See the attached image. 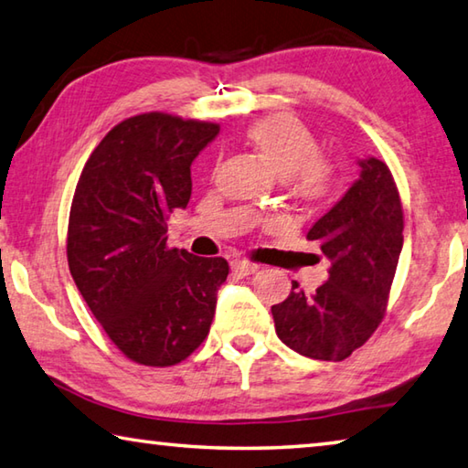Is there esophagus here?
Instances as JSON below:
<instances>
[{
	"instance_id": "34e87169",
	"label": "esophagus",
	"mask_w": 468,
	"mask_h": 468,
	"mask_svg": "<svg viewBox=\"0 0 468 468\" xmlns=\"http://www.w3.org/2000/svg\"><path fill=\"white\" fill-rule=\"evenodd\" d=\"M231 271L237 274V276H250L256 272V266L245 262V260H231Z\"/></svg>"
}]
</instances>
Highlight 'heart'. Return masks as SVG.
Returning <instances> with one entry per match:
<instances>
[{
  "label": "heart",
  "instance_id": "heart-1",
  "mask_svg": "<svg viewBox=\"0 0 468 468\" xmlns=\"http://www.w3.org/2000/svg\"><path fill=\"white\" fill-rule=\"evenodd\" d=\"M251 146L276 176L305 200H318L330 187L332 169L318 154L314 133L291 115L262 117L248 130Z\"/></svg>",
  "mask_w": 468,
  "mask_h": 468
}]
</instances>
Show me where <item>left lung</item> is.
Wrapping results in <instances>:
<instances>
[{
    "label": "left lung",
    "instance_id": "8db88e82",
    "mask_svg": "<svg viewBox=\"0 0 468 468\" xmlns=\"http://www.w3.org/2000/svg\"><path fill=\"white\" fill-rule=\"evenodd\" d=\"M359 177L314 223L307 241L328 258V281L312 295L292 282L272 305L276 335L310 359L343 361L374 335L402 251V206L390 169L359 158Z\"/></svg>",
    "mask_w": 468,
    "mask_h": 468
}]
</instances>
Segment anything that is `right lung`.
<instances>
[{"instance_id": "right-lung-1", "label": "right lung", "mask_w": 468, "mask_h": 468, "mask_svg": "<svg viewBox=\"0 0 468 468\" xmlns=\"http://www.w3.org/2000/svg\"><path fill=\"white\" fill-rule=\"evenodd\" d=\"M217 123L144 113L115 125L78 179L68 264L78 291L117 348L167 367L208 336L223 258L167 248V218L192 196V163Z\"/></svg>"}]
</instances>
